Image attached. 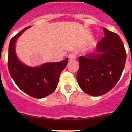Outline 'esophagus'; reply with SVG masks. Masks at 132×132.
Segmentation results:
<instances>
[{
  "instance_id": "esophagus-1",
  "label": "esophagus",
  "mask_w": 132,
  "mask_h": 132,
  "mask_svg": "<svg viewBox=\"0 0 132 132\" xmlns=\"http://www.w3.org/2000/svg\"><path fill=\"white\" fill-rule=\"evenodd\" d=\"M68 58L69 60H74V59L76 58V54L75 53H70L68 56Z\"/></svg>"
}]
</instances>
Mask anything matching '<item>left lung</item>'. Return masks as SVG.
<instances>
[{"mask_svg": "<svg viewBox=\"0 0 132 132\" xmlns=\"http://www.w3.org/2000/svg\"><path fill=\"white\" fill-rule=\"evenodd\" d=\"M103 30L105 36L95 52L79 58L78 84L82 91L93 96L106 94L116 85L126 60L120 38L105 28Z\"/></svg>", "mask_w": 132, "mask_h": 132, "instance_id": "obj_1", "label": "left lung"}]
</instances>
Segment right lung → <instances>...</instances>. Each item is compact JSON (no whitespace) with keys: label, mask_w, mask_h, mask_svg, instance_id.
I'll return each mask as SVG.
<instances>
[{"label":"right lung","mask_w":132,"mask_h":132,"mask_svg":"<svg viewBox=\"0 0 132 132\" xmlns=\"http://www.w3.org/2000/svg\"><path fill=\"white\" fill-rule=\"evenodd\" d=\"M30 27L20 31L10 40L8 67L10 76L21 90L34 98H42L55 90L61 73L67 66L68 58L60 62L45 63L38 67H30L22 62L16 54V41Z\"/></svg>","instance_id":"add662e5"}]
</instances>
